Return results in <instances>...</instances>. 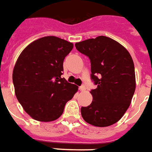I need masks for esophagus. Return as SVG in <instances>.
<instances>
[{
  "label": "esophagus",
  "instance_id": "esophagus-1",
  "mask_svg": "<svg viewBox=\"0 0 152 152\" xmlns=\"http://www.w3.org/2000/svg\"><path fill=\"white\" fill-rule=\"evenodd\" d=\"M79 90L81 91H84L86 90V88H85V86H80V88H79Z\"/></svg>",
  "mask_w": 152,
  "mask_h": 152
}]
</instances>
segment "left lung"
I'll use <instances>...</instances> for the list:
<instances>
[{
	"instance_id": "1",
	"label": "left lung",
	"mask_w": 152,
	"mask_h": 152,
	"mask_svg": "<svg viewBox=\"0 0 152 152\" xmlns=\"http://www.w3.org/2000/svg\"><path fill=\"white\" fill-rule=\"evenodd\" d=\"M91 61V78L97 87L92 102L81 107L82 117L96 127H107L123 117L135 90V67L129 52L110 37L99 36L76 43Z\"/></svg>"
}]
</instances>
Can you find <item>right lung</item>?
Returning a JSON list of instances; mask_svg holds the SVG:
<instances>
[{
  "instance_id": "right-lung-1",
  "label": "right lung",
  "mask_w": 152,
  "mask_h": 152,
  "mask_svg": "<svg viewBox=\"0 0 152 152\" xmlns=\"http://www.w3.org/2000/svg\"><path fill=\"white\" fill-rule=\"evenodd\" d=\"M73 44L48 36L30 43L15 64V94L26 113L40 122H51L63 114L66 103L78 87L61 78L64 58Z\"/></svg>"
}]
</instances>
